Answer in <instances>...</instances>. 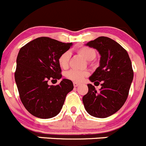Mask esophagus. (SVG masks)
I'll return each instance as SVG.
<instances>
[{"mask_svg":"<svg viewBox=\"0 0 146 146\" xmlns=\"http://www.w3.org/2000/svg\"><path fill=\"white\" fill-rule=\"evenodd\" d=\"M80 84H78V83L77 82H73V86H74V87H77L78 86H79Z\"/></svg>","mask_w":146,"mask_h":146,"instance_id":"1","label":"esophagus"}]
</instances>
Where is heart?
Listing matches in <instances>:
<instances>
[{
    "label": "heart",
    "instance_id": "1",
    "mask_svg": "<svg viewBox=\"0 0 146 146\" xmlns=\"http://www.w3.org/2000/svg\"><path fill=\"white\" fill-rule=\"evenodd\" d=\"M78 52L87 60H92L96 58V51L91 47L82 46L78 49ZM69 59H70V52L68 51L65 52L60 54L58 58V63L62 68L65 69L68 66ZM88 73L85 70H78L75 69L68 70L65 73V77L68 79L74 82H81L88 76Z\"/></svg>",
    "mask_w": 146,
    "mask_h": 146
}]
</instances>
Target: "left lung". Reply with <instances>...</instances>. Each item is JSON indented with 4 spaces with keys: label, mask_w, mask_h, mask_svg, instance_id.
Segmentation results:
<instances>
[{
    "label": "left lung",
    "mask_w": 146,
    "mask_h": 146,
    "mask_svg": "<svg viewBox=\"0 0 146 146\" xmlns=\"http://www.w3.org/2000/svg\"><path fill=\"white\" fill-rule=\"evenodd\" d=\"M87 46L98 50L100 65L89 78L94 84L101 82L97 92L88 84V92L83 97L86 110L95 117L105 118L118 111L126 102L133 79V70L128 53L119 43L107 36L90 41Z\"/></svg>",
    "instance_id": "1"
}]
</instances>
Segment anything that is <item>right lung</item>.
<instances>
[{"label":"right lung","mask_w":146,"mask_h":146,"mask_svg":"<svg viewBox=\"0 0 146 146\" xmlns=\"http://www.w3.org/2000/svg\"><path fill=\"white\" fill-rule=\"evenodd\" d=\"M71 45L72 43L42 36L20 49L15 81L23 105L34 116L42 119L56 116L66 95L73 89V82L65 78L58 85L47 84L49 81L52 82L61 78L58 58Z\"/></svg>","instance_id":"add662e5"}]
</instances>
